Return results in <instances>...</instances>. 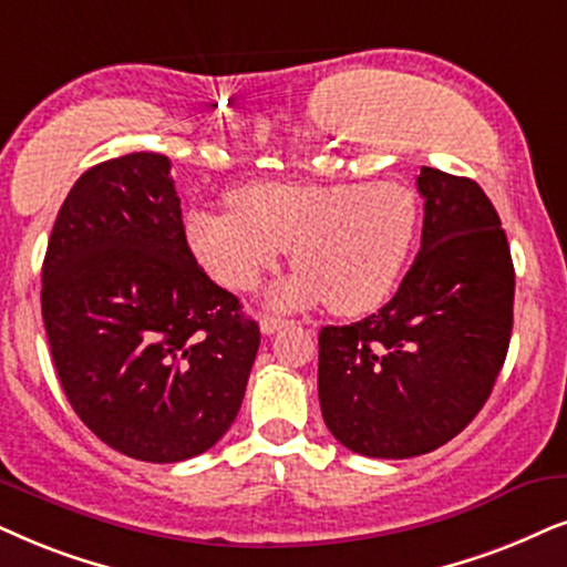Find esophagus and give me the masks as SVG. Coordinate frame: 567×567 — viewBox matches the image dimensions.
I'll return each mask as SVG.
<instances>
[{
    "mask_svg": "<svg viewBox=\"0 0 567 567\" xmlns=\"http://www.w3.org/2000/svg\"><path fill=\"white\" fill-rule=\"evenodd\" d=\"M288 324H292V321L277 319V317H261V321H259V327H261L264 334H275V332H279V329L288 327Z\"/></svg>",
    "mask_w": 567,
    "mask_h": 567,
    "instance_id": "1",
    "label": "esophagus"
}]
</instances>
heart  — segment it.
<instances>
[{
	"label": "heart",
	"mask_w": 567,
	"mask_h": 567,
	"mask_svg": "<svg viewBox=\"0 0 567 567\" xmlns=\"http://www.w3.org/2000/svg\"><path fill=\"white\" fill-rule=\"evenodd\" d=\"M419 230V198L403 183H254L233 212L196 209L185 233L204 269L246 292L292 248L298 271L275 303L358 317L382 306L403 275Z\"/></svg>",
	"instance_id": "b5f03b06"
}]
</instances>
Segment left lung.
<instances>
[{
    "instance_id": "left-lung-1",
    "label": "left lung",
    "mask_w": 567,
    "mask_h": 567,
    "mask_svg": "<svg viewBox=\"0 0 567 567\" xmlns=\"http://www.w3.org/2000/svg\"><path fill=\"white\" fill-rule=\"evenodd\" d=\"M421 250L386 306L319 332V403L358 455L415 457L482 411L513 332L515 271L492 200L468 177L421 167Z\"/></svg>"
}]
</instances>
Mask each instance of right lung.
Instances as JSON below:
<instances>
[{
    "label": "right lung",
    "instance_id": "right-lung-1",
    "mask_svg": "<svg viewBox=\"0 0 567 567\" xmlns=\"http://www.w3.org/2000/svg\"><path fill=\"white\" fill-rule=\"evenodd\" d=\"M41 282L56 377L104 444L177 463L233 426L261 332L190 254L167 156L85 169L54 219Z\"/></svg>",
    "mask_w": 567,
    "mask_h": 567
}]
</instances>
